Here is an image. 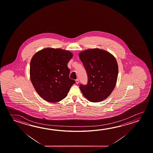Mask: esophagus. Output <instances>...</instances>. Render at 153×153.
I'll use <instances>...</instances> for the list:
<instances>
[{
  "label": "esophagus",
  "mask_w": 153,
  "mask_h": 153,
  "mask_svg": "<svg viewBox=\"0 0 153 153\" xmlns=\"http://www.w3.org/2000/svg\"><path fill=\"white\" fill-rule=\"evenodd\" d=\"M75 81L76 83V84H78V83H79V79H77Z\"/></svg>",
  "instance_id": "esophagus-1"
}]
</instances>
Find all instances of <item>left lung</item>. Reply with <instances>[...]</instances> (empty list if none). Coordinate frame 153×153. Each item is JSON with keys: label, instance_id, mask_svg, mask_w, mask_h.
Masks as SVG:
<instances>
[{"label": "left lung", "instance_id": "obj_1", "mask_svg": "<svg viewBox=\"0 0 153 153\" xmlns=\"http://www.w3.org/2000/svg\"><path fill=\"white\" fill-rule=\"evenodd\" d=\"M86 70L88 84L79 85L88 100L98 102L105 100L114 90L117 79L118 67L115 58L100 48H92L79 53Z\"/></svg>", "mask_w": 153, "mask_h": 153}]
</instances>
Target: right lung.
Returning <instances> with one entry per match:
<instances>
[{"mask_svg": "<svg viewBox=\"0 0 153 153\" xmlns=\"http://www.w3.org/2000/svg\"><path fill=\"white\" fill-rule=\"evenodd\" d=\"M73 54L61 48H45L33 56L30 61V78L40 97L49 102L65 98L75 81L69 78L68 63Z\"/></svg>", "mask_w": 153, "mask_h": 153, "instance_id": "1", "label": "right lung"}]
</instances>
